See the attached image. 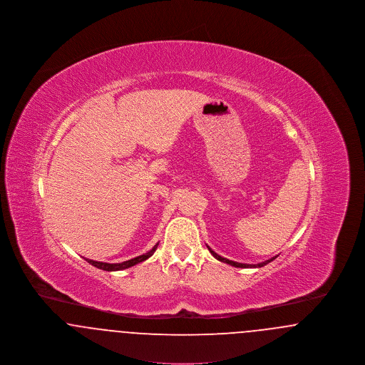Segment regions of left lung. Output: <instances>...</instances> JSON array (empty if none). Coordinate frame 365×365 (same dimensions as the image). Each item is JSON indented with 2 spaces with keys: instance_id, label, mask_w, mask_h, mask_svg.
<instances>
[{
  "instance_id": "1",
  "label": "left lung",
  "mask_w": 365,
  "mask_h": 365,
  "mask_svg": "<svg viewBox=\"0 0 365 365\" xmlns=\"http://www.w3.org/2000/svg\"><path fill=\"white\" fill-rule=\"evenodd\" d=\"M209 252L212 253V256L215 257V259H217L219 261H222V262H226V264H230V265H232V267H238V268H259V267H264V265H267L268 262H271L272 260H275L278 256H275V257H272V259H269V260L264 261V262H259V264H242V262H237V261H231L227 260L225 257H222V256H219L217 253H215L210 247H209Z\"/></svg>"
}]
</instances>
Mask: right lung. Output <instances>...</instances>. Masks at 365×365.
<instances>
[{
    "instance_id": "add662e5",
    "label": "right lung",
    "mask_w": 365,
    "mask_h": 365,
    "mask_svg": "<svg viewBox=\"0 0 365 365\" xmlns=\"http://www.w3.org/2000/svg\"><path fill=\"white\" fill-rule=\"evenodd\" d=\"M157 246H158V243H156V245L152 247V250H149L148 253L140 255L138 257L131 259V260L118 262V264H109V262L88 260V259H85V260H86L88 264L94 265V267H97V268H100V269H104V271H122V269L130 268V267H133V265H135V264H139V262H142V261L148 260V259H149L150 256H153V253L156 252Z\"/></svg>"
}]
</instances>
